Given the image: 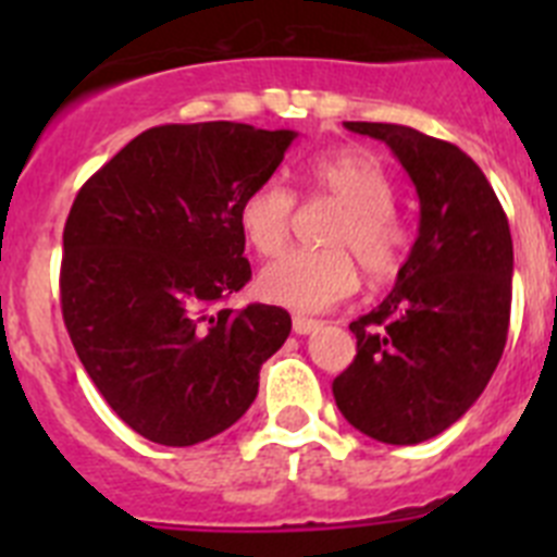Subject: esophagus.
<instances>
[{
	"label": "esophagus",
	"instance_id": "1",
	"mask_svg": "<svg viewBox=\"0 0 557 557\" xmlns=\"http://www.w3.org/2000/svg\"><path fill=\"white\" fill-rule=\"evenodd\" d=\"M323 323L321 321H312V318H304V314H295L293 318V332L295 334H312L318 332Z\"/></svg>",
	"mask_w": 557,
	"mask_h": 557
}]
</instances>
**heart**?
I'll list each match as a JSON object with an SVG mask.
<instances>
[{
    "mask_svg": "<svg viewBox=\"0 0 557 557\" xmlns=\"http://www.w3.org/2000/svg\"><path fill=\"white\" fill-rule=\"evenodd\" d=\"M318 189L343 206L329 231L323 253L295 250L268 264L259 275V293L278 307L323 312L346 301L359 287L358 259L371 278L396 273L407 245V231L391 211L393 184L385 166L362 150L329 152L312 164ZM295 195L278 181L256 186L239 203V228L250 248L262 256L282 253L293 236Z\"/></svg>",
    "mask_w": 557,
    "mask_h": 557,
    "instance_id": "heart-1",
    "label": "heart"
}]
</instances>
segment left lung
Here are the masks:
<instances>
[{
    "label": "left lung",
    "mask_w": 557,
    "mask_h": 557,
    "mask_svg": "<svg viewBox=\"0 0 557 557\" xmlns=\"http://www.w3.org/2000/svg\"><path fill=\"white\" fill-rule=\"evenodd\" d=\"M346 127L391 147L421 211L387 298L348 326L357 357L334 379V401L373 441L424 444L471 410L499 366L513 295L510 225L460 147L407 125Z\"/></svg>",
    "instance_id": "obj_1"
}]
</instances>
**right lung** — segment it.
Listing matches in <instances>:
<instances>
[{"label":"right lung","mask_w":557,"mask_h":557,"mask_svg":"<svg viewBox=\"0 0 557 557\" xmlns=\"http://www.w3.org/2000/svg\"><path fill=\"white\" fill-rule=\"evenodd\" d=\"M295 136L243 122L150 127L77 191L63 323L108 407L152 444L195 446L236 424L289 337L282 307L223 301L250 282L239 203Z\"/></svg>","instance_id":"right-lung-1"}]
</instances>
